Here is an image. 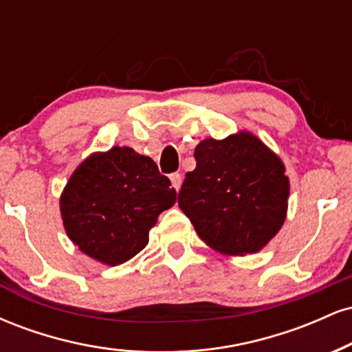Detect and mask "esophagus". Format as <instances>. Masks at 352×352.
<instances>
[{
  "instance_id": "obj_1",
  "label": "esophagus",
  "mask_w": 352,
  "mask_h": 352,
  "mask_svg": "<svg viewBox=\"0 0 352 352\" xmlns=\"http://www.w3.org/2000/svg\"><path fill=\"white\" fill-rule=\"evenodd\" d=\"M170 182H172V187L177 190V192H179L180 190V187H182V175L180 173H172L170 175Z\"/></svg>"
}]
</instances>
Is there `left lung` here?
<instances>
[{"label": "left lung", "instance_id": "1", "mask_svg": "<svg viewBox=\"0 0 352 352\" xmlns=\"http://www.w3.org/2000/svg\"><path fill=\"white\" fill-rule=\"evenodd\" d=\"M179 207L208 246L225 254L260 252L280 232L288 210L289 180L281 159L241 131L205 139L195 147Z\"/></svg>", "mask_w": 352, "mask_h": 352}]
</instances>
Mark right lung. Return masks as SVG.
I'll return each instance as SVG.
<instances>
[{
    "mask_svg": "<svg viewBox=\"0 0 352 352\" xmlns=\"http://www.w3.org/2000/svg\"><path fill=\"white\" fill-rule=\"evenodd\" d=\"M175 200V188L151 157L112 147L76 168L59 207L72 243L96 261L117 266L142 252L148 230Z\"/></svg>",
    "mask_w": 352,
    "mask_h": 352,
    "instance_id": "add662e5",
    "label": "right lung"
}]
</instances>
